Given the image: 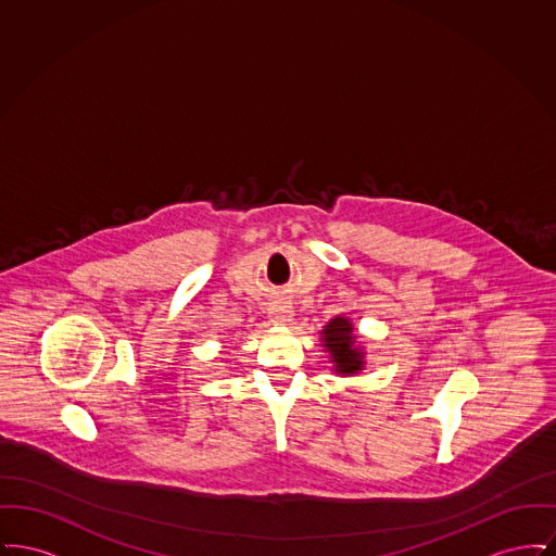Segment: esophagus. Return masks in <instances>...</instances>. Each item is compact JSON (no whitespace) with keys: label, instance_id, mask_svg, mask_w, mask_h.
Wrapping results in <instances>:
<instances>
[{"label":"esophagus","instance_id":"obj_1","mask_svg":"<svg viewBox=\"0 0 556 556\" xmlns=\"http://www.w3.org/2000/svg\"><path fill=\"white\" fill-rule=\"evenodd\" d=\"M268 317H270L273 323H277V325H286V323H290L291 317H293V311H291V306L288 302L279 300V302H273V304H270Z\"/></svg>","mask_w":556,"mask_h":556}]
</instances>
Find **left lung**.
I'll return each instance as SVG.
<instances>
[{
    "mask_svg": "<svg viewBox=\"0 0 556 556\" xmlns=\"http://www.w3.org/2000/svg\"><path fill=\"white\" fill-rule=\"evenodd\" d=\"M320 345L329 354L331 370L340 377H352L367 367L365 345L358 342L352 318L338 315L320 329Z\"/></svg>",
    "mask_w": 556,
    "mask_h": 556,
    "instance_id": "obj_1",
    "label": "left lung"
}]
</instances>
